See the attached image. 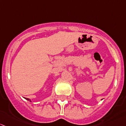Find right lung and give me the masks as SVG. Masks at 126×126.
<instances>
[{"label":"right lung","instance_id":"1","mask_svg":"<svg viewBox=\"0 0 126 126\" xmlns=\"http://www.w3.org/2000/svg\"><path fill=\"white\" fill-rule=\"evenodd\" d=\"M25 99H27V101H29L30 102H31V101H31V99H29V98H25Z\"/></svg>","mask_w":126,"mask_h":126}]
</instances>
